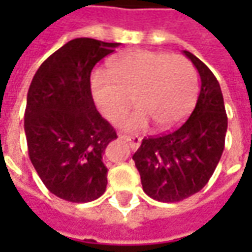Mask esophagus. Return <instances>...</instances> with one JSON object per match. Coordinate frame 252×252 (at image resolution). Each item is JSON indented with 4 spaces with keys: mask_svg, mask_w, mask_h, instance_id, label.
<instances>
[{
    "mask_svg": "<svg viewBox=\"0 0 252 252\" xmlns=\"http://www.w3.org/2000/svg\"><path fill=\"white\" fill-rule=\"evenodd\" d=\"M121 137L122 139H125L126 141H129L131 150H137V149L140 147L141 139L139 137V136H127V134H123V136H121Z\"/></svg>",
    "mask_w": 252,
    "mask_h": 252,
    "instance_id": "34e87169",
    "label": "esophagus"
}]
</instances>
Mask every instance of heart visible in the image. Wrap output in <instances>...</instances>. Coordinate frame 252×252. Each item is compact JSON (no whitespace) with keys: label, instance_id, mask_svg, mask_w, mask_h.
Returning <instances> with one entry per match:
<instances>
[{"label":"heart","instance_id":"obj_1","mask_svg":"<svg viewBox=\"0 0 252 252\" xmlns=\"http://www.w3.org/2000/svg\"><path fill=\"white\" fill-rule=\"evenodd\" d=\"M109 72L92 74V99L105 119L116 123L129 112L133 98L137 111L122 123L129 130L146 129L150 121L160 130L172 129L196 101V71L181 56L131 50L112 59Z\"/></svg>","mask_w":252,"mask_h":252}]
</instances>
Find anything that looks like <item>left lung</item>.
<instances>
[{
	"instance_id": "1",
	"label": "left lung",
	"mask_w": 252,
	"mask_h": 252,
	"mask_svg": "<svg viewBox=\"0 0 252 252\" xmlns=\"http://www.w3.org/2000/svg\"><path fill=\"white\" fill-rule=\"evenodd\" d=\"M200 75V92L189 119L177 130L144 137L133 160L143 190L160 202H179L203 188L224 150L227 115L213 73L184 50Z\"/></svg>"
}]
</instances>
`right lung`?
<instances>
[{"label":"right lung","instance_id":"obj_1","mask_svg":"<svg viewBox=\"0 0 252 252\" xmlns=\"http://www.w3.org/2000/svg\"><path fill=\"white\" fill-rule=\"evenodd\" d=\"M119 43L77 37L44 60L31 83L25 111L29 158L53 195L84 203L108 184L102 161L116 131L96 111L91 71Z\"/></svg>","mask_w":252,"mask_h":252}]
</instances>
